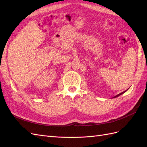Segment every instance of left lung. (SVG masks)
<instances>
[{
    "mask_svg": "<svg viewBox=\"0 0 147 147\" xmlns=\"http://www.w3.org/2000/svg\"><path fill=\"white\" fill-rule=\"evenodd\" d=\"M127 91V90H126V91H123V92H121V93H119V94H118V95H117V96H115V97H113V98H115V97H117L119 96L120 95H121V94H124V92H126Z\"/></svg>",
    "mask_w": 147,
    "mask_h": 147,
    "instance_id": "1",
    "label": "left lung"
}]
</instances>
